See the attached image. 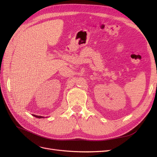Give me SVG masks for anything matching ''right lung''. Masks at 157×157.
Returning a JSON list of instances; mask_svg holds the SVG:
<instances>
[{
  "label": "right lung",
  "instance_id": "1",
  "mask_svg": "<svg viewBox=\"0 0 157 157\" xmlns=\"http://www.w3.org/2000/svg\"><path fill=\"white\" fill-rule=\"evenodd\" d=\"M33 116L35 117H37V118H44V117H42V116H38V115H33Z\"/></svg>",
  "mask_w": 157,
  "mask_h": 157
}]
</instances>
